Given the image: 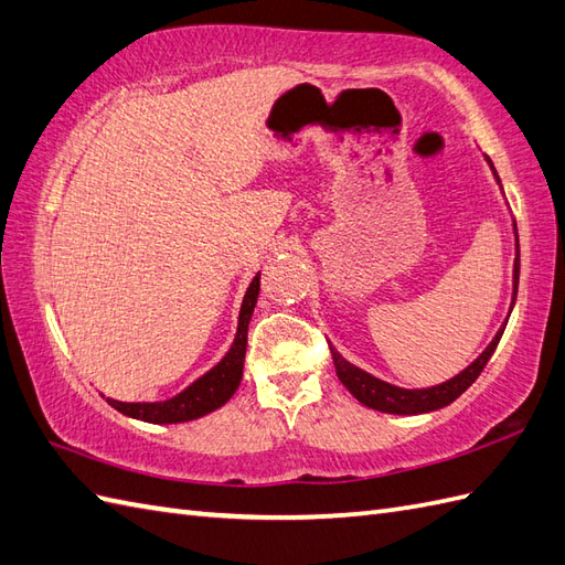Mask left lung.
<instances>
[{
	"label": "left lung",
	"instance_id": "8db88e82",
	"mask_svg": "<svg viewBox=\"0 0 565 565\" xmlns=\"http://www.w3.org/2000/svg\"><path fill=\"white\" fill-rule=\"evenodd\" d=\"M493 173H495V169H493ZM495 179H498V173H495ZM515 232H518V227H515ZM518 282H520V244H518V258H515V292H512V305H515V297H518ZM503 331H505V326L495 333L491 345H488L467 370L459 372L457 377H452L449 382L430 386V388H401L394 384H386L377 377H372V374L362 372L360 367L350 365V362L343 360L335 348H331V355H333L338 380L343 382V386L360 401V404H365L374 411L396 413V416H416V413H430V411H437L443 406H449L457 396L467 392V388L476 380H479V374L483 372L486 362L491 360Z\"/></svg>",
	"mask_w": 565,
	"mask_h": 565
}]
</instances>
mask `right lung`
Returning <instances> with one entry per match:
<instances>
[{
  "mask_svg": "<svg viewBox=\"0 0 565 565\" xmlns=\"http://www.w3.org/2000/svg\"><path fill=\"white\" fill-rule=\"evenodd\" d=\"M260 290V273L250 280L248 290L244 295V305L239 311V329H236V338L230 348V353L222 358L203 377L195 380L191 386L183 388L169 401H157V404H125V401L108 398V404L120 411L122 416H130L145 423H185L195 420L205 413L215 411L227 404L236 386L242 382L244 374V355H246V335H248V321L254 315L256 299Z\"/></svg>",
  "mask_w": 565,
  "mask_h": 565,
  "instance_id": "obj_1",
  "label": "right lung"
}]
</instances>
